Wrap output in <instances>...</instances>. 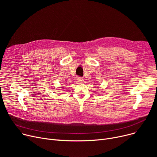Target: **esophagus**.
Returning <instances> with one entry per match:
<instances>
[{
    "instance_id": "1",
    "label": "esophagus",
    "mask_w": 157,
    "mask_h": 157,
    "mask_svg": "<svg viewBox=\"0 0 157 157\" xmlns=\"http://www.w3.org/2000/svg\"><path fill=\"white\" fill-rule=\"evenodd\" d=\"M77 80H78V81H79V82H83V78H81V77H78V78H77Z\"/></svg>"
}]
</instances>
